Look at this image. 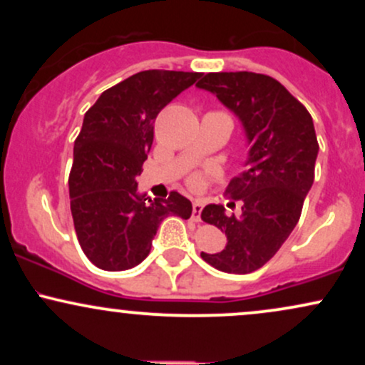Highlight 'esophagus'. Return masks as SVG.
Masks as SVG:
<instances>
[{
	"label": "esophagus",
	"mask_w": 365,
	"mask_h": 365,
	"mask_svg": "<svg viewBox=\"0 0 365 365\" xmlns=\"http://www.w3.org/2000/svg\"><path fill=\"white\" fill-rule=\"evenodd\" d=\"M202 207H204L202 200H194V204H192V220L200 221V212H202Z\"/></svg>",
	"instance_id": "1"
}]
</instances>
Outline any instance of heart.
<instances>
[{"instance_id":"b5f03b06","label":"heart","mask_w":365,"mask_h":365,"mask_svg":"<svg viewBox=\"0 0 365 365\" xmlns=\"http://www.w3.org/2000/svg\"><path fill=\"white\" fill-rule=\"evenodd\" d=\"M215 171H207V173H194L188 177V185L194 190H202L204 187L207 185V180L211 177H215Z\"/></svg>"}]
</instances>
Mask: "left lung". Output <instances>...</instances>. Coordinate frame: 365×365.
Returning <instances> with one entry per match:
<instances>
[{
    "instance_id": "obj_1",
    "label": "left lung",
    "mask_w": 365,
    "mask_h": 365,
    "mask_svg": "<svg viewBox=\"0 0 365 365\" xmlns=\"http://www.w3.org/2000/svg\"><path fill=\"white\" fill-rule=\"evenodd\" d=\"M232 110L249 142L247 170L230 182V207L209 204L202 221L225 232L221 252L200 257L223 273L247 274L262 267L299 223L305 195L314 183L317 144L311 113L276 78L254 72L206 73L195 83Z\"/></svg>"
}]
</instances>
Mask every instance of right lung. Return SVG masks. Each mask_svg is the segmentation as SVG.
<instances>
[{
	"label": "right lung",
	"instance_id": "add662e5",
	"mask_svg": "<svg viewBox=\"0 0 365 365\" xmlns=\"http://www.w3.org/2000/svg\"><path fill=\"white\" fill-rule=\"evenodd\" d=\"M199 72L145 70L110 87L83 116L70 171V209L87 259L104 271H125L148 257L165 217L188 220L192 202L178 192L150 199L137 192L159 111Z\"/></svg>",
	"mask_w": 365,
	"mask_h": 365
}]
</instances>
